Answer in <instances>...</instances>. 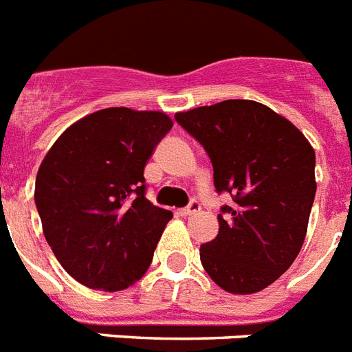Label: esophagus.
Returning <instances> with one entry per match:
<instances>
[{"label":"esophagus","instance_id":"esophagus-1","mask_svg":"<svg viewBox=\"0 0 352 352\" xmlns=\"http://www.w3.org/2000/svg\"><path fill=\"white\" fill-rule=\"evenodd\" d=\"M197 211H201V202L195 201V199H191L190 204L182 208L181 210V215L182 217H190V215H195Z\"/></svg>","mask_w":352,"mask_h":352}]
</instances>
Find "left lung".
Instances as JSON below:
<instances>
[{"label":"left lung","instance_id":"left-lung-1","mask_svg":"<svg viewBox=\"0 0 352 352\" xmlns=\"http://www.w3.org/2000/svg\"><path fill=\"white\" fill-rule=\"evenodd\" d=\"M213 164L222 206L219 235L201 245L206 273L222 289L251 295L273 284L304 244L316 193L315 150L285 117L245 99L175 113Z\"/></svg>","mask_w":352,"mask_h":352}]
</instances>
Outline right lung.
<instances>
[{
    "mask_svg": "<svg viewBox=\"0 0 352 352\" xmlns=\"http://www.w3.org/2000/svg\"><path fill=\"white\" fill-rule=\"evenodd\" d=\"M173 122L162 111L104 108L63 131L36 177L43 233L68 275L121 291L148 271L171 211L146 199L144 166Z\"/></svg>",
    "mask_w": 352,
    "mask_h": 352,
    "instance_id": "add662e5",
    "label": "right lung"
}]
</instances>
